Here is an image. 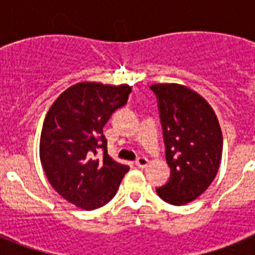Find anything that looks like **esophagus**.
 Returning a JSON list of instances; mask_svg holds the SVG:
<instances>
[{
  "instance_id": "34e87169",
  "label": "esophagus",
  "mask_w": 255,
  "mask_h": 255,
  "mask_svg": "<svg viewBox=\"0 0 255 255\" xmlns=\"http://www.w3.org/2000/svg\"><path fill=\"white\" fill-rule=\"evenodd\" d=\"M148 164V158L147 157H144V155H140V157H138L136 158V161H135V166L139 168H144L145 166Z\"/></svg>"
}]
</instances>
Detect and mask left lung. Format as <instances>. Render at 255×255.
<instances>
[{
  "label": "left lung",
  "mask_w": 255,
  "mask_h": 255,
  "mask_svg": "<svg viewBox=\"0 0 255 255\" xmlns=\"http://www.w3.org/2000/svg\"><path fill=\"white\" fill-rule=\"evenodd\" d=\"M157 98L170 179L157 188L167 203L197 199L215 179L222 155V132L204 98L179 84L150 85Z\"/></svg>",
  "instance_id": "8db88e82"
}]
</instances>
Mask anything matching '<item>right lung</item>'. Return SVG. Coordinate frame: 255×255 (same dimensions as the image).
I'll list each match as a JSON object with an SVG mask.
<instances>
[{
  "mask_svg": "<svg viewBox=\"0 0 255 255\" xmlns=\"http://www.w3.org/2000/svg\"><path fill=\"white\" fill-rule=\"evenodd\" d=\"M131 87L79 83L51 106L40 134V162L51 185L70 203L87 211L116 194L128 164L108 155L103 126L128 102ZM103 150L102 159H96Z\"/></svg>",
  "mask_w": 255,
  "mask_h": 255,
  "instance_id": "obj_1",
  "label": "right lung"
}]
</instances>
